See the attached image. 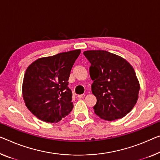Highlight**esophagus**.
I'll use <instances>...</instances> for the list:
<instances>
[{
    "label": "esophagus",
    "mask_w": 160,
    "mask_h": 160,
    "mask_svg": "<svg viewBox=\"0 0 160 160\" xmlns=\"http://www.w3.org/2000/svg\"><path fill=\"white\" fill-rule=\"evenodd\" d=\"M85 97V94H79L78 95V98H79V99H82V98H83Z\"/></svg>",
    "instance_id": "1"
}]
</instances>
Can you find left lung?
<instances>
[{"label":"left lung","instance_id":"left-lung-1","mask_svg":"<svg viewBox=\"0 0 160 160\" xmlns=\"http://www.w3.org/2000/svg\"><path fill=\"white\" fill-rule=\"evenodd\" d=\"M89 73L97 97L95 114L113 121L131 112L138 100L140 85L132 66L124 58L104 50L86 51Z\"/></svg>","mask_w":160,"mask_h":160}]
</instances>
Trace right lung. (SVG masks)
Wrapping results in <instances>:
<instances>
[{"label":"right lung","mask_w":160,"mask_h":160,"mask_svg":"<svg viewBox=\"0 0 160 160\" xmlns=\"http://www.w3.org/2000/svg\"><path fill=\"white\" fill-rule=\"evenodd\" d=\"M80 49L38 58L25 72L22 94L26 107L41 121L56 123L73 109L68 80Z\"/></svg>","instance_id":"add662e5"}]
</instances>
